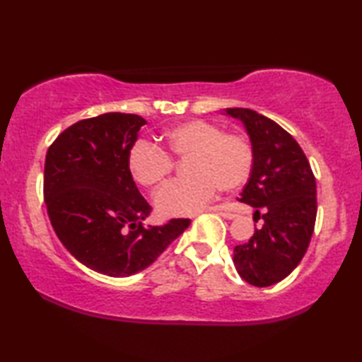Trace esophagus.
Segmentation results:
<instances>
[{
    "mask_svg": "<svg viewBox=\"0 0 362 362\" xmlns=\"http://www.w3.org/2000/svg\"><path fill=\"white\" fill-rule=\"evenodd\" d=\"M212 211H216L218 216H222L223 218H228V220H231V218H235L236 217V214H233V212H226V211H223V209H220V207H214Z\"/></svg>",
    "mask_w": 362,
    "mask_h": 362,
    "instance_id": "1",
    "label": "esophagus"
}]
</instances>
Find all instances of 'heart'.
<instances>
[{
  "label": "heart",
  "mask_w": 362,
  "mask_h": 362,
  "mask_svg": "<svg viewBox=\"0 0 362 362\" xmlns=\"http://www.w3.org/2000/svg\"><path fill=\"white\" fill-rule=\"evenodd\" d=\"M189 175L169 182L155 196L161 216H189L199 212L223 192L243 187L254 168V148L240 132H222L214 122L189 119L163 134V150L144 140L127 153V170L144 188L163 185L174 169L173 158H185Z\"/></svg>",
  "instance_id": "obj_1"
}]
</instances>
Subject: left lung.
<instances>
[{"label": "left lung", "instance_id": "1", "mask_svg": "<svg viewBox=\"0 0 362 362\" xmlns=\"http://www.w3.org/2000/svg\"><path fill=\"white\" fill-rule=\"evenodd\" d=\"M244 122L254 148V168L241 203L263 220L254 236L235 247L233 262L246 283L267 287L293 272L308 249L316 222V180L303 150L273 119L249 108H226Z\"/></svg>", "mask_w": 362, "mask_h": 362}]
</instances>
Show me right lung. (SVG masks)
<instances>
[{
	"label": "right lung",
	"instance_id": "add662e5",
	"mask_svg": "<svg viewBox=\"0 0 362 362\" xmlns=\"http://www.w3.org/2000/svg\"><path fill=\"white\" fill-rule=\"evenodd\" d=\"M145 119L103 113L59 134L46 153L47 216L65 249L94 272L131 276L150 267L188 228L189 218L142 223L151 206L127 170V153Z\"/></svg>",
	"mask_w": 362,
	"mask_h": 362
}]
</instances>
